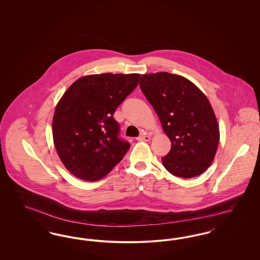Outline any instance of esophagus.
I'll use <instances>...</instances> for the list:
<instances>
[{
    "instance_id": "1",
    "label": "esophagus",
    "mask_w": 260,
    "mask_h": 260,
    "mask_svg": "<svg viewBox=\"0 0 260 260\" xmlns=\"http://www.w3.org/2000/svg\"><path fill=\"white\" fill-rule=\"evenodd\" d=\"M136 140H138V141H149L150 140V136L141 135V136H139L136 138Z\"/></svg>"
}]
</instances>
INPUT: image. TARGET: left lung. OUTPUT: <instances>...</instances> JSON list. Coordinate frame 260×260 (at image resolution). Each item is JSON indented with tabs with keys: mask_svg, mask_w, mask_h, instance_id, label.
Returning <instances> with one entry per match:
<instances>
[{
	"mask_svg": "<svg viewBox=\"0 0 260 260\" xmlns=\"http://www.w3.org/2000/svg\"><path fill=\"white\" fill-rule=\"evenodd\" d=\"M139 86L172 142L170 152L161 158L164 167L183 178L207 171L219 142V127L209 99L184 77L168 72L141 75Z\"/></svg>",
	"mask_w": 260,
	"mask_h": 260,
	"instance_id": "1",
	"label": "left lung"
}]
</instances>
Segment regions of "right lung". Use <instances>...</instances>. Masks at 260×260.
Segmentation results:
<instances>
[{
  "label": "right lung",
  "mask_w": 260,
  "mask_h": 260,
  "mask_svg": "<svg viewBox=\"0 0 260 260\" xmlns=\"http://www.w3.org/2000/svg\"><path fill=\"white\" fill-rule=\"evenodd\" d=\"M139 74L89 75L78 79L55 107L52 136L65 168L76 177L95 181L122 161L131 144L119 136L113 118L137 87Z\"/></svg>",
  "instance_id": "obj_1"
}]
</instances>
